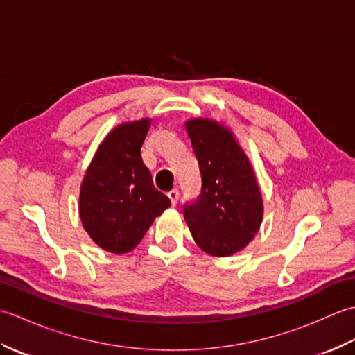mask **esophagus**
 <instances>
[{
	"label": "esophagus",
	"instance_id": "34e87169",
	"mask_svg": "<svg viewBox=\"0 0 355 355\" xmlns=\"http://www.w3.org/2000/svg\"><path fill=\"white\" fill-rule=\"evenodd\" d=\"M168 197H169V200H171V202H172V206H177L178 198H180V192H178V189H172V191H169V192H168Z\"/></svg>",
	"mask_w": 355,
	"mask_h": 355
}]
</instances>
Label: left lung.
<instances>
[{"mask_svg":"<svg viewBox=\"0 0 355 355\" xmlns=\"http://www.w3.org/2000/svg\"><path fill=\"white\" fill-rule=\"evenodd\" d=\"M201 172V193L184 206L195 243L212 256H230L250 243L262 223L258 180L232 131L209 119L186 122Z\"/></svg>","mask_w":355,"mask_h":355,"instance_id":"1","label":"left lung"}]
</instances>
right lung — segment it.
Returning a JSON list of instances; mask_svg holds the SVG:
<instances>
[{"label": "right lung", "instance_id": "obj_1", "mask_svg": "<svg viewBox=\"0 0 355 355\" xmlns=\"http://www.w3.org/2000/svg\"><path fill=\"white\" fill-rule=\"evenodd\" d=\"M149 126V119L116 126L97 148L80 184L84 229L97 245L116 254L131 252L171 206L141 160Z\"/></svg>", "mask_w": 355, "mask_h": 355}]
</instances>
